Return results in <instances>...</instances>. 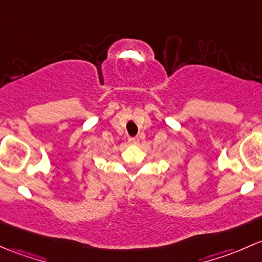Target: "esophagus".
I'll return each mask as SVG.
<instances>
[{"mask_svg": "<svg viewBox=\"0 0 262 262\" xmlns=\"http://www.w3.org/2000/svg\"><path fill=\"white\" fill-rule=\"evenodd\" d=\"M128 142H130L131 145H136L139 144V139H137V137H130V139H128Z\"/></svg>", "mask_w": 262, "mask_h": 262, "instance_id": "obj_1", "label": "esophagus"}]
</instances>
